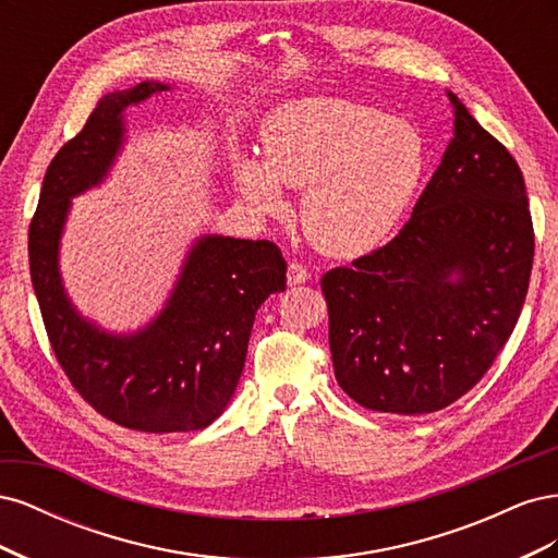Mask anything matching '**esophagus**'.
Returning a JSON list of instances; mask_svg holds the SVG:
<instances>
[{
  "instance_id": "1",
  "label": "esophagus",
  "mask_w": 558,
  "mask_h": 558,
  "mask_svg": "<svg viewBox=\"0 0 558 558\" xmlns=\"http://www.w3.org/2000/svg\"><path fill=\"white\" fill-rule=\"evenodd\" d=\"M310 279V272H307V267L302 265V263H291L289 265V283L291 286H295V283H305Z\"/></svg>"
}]
</instances>
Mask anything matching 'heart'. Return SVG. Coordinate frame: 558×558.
<instances>
[{"instance_id": "obj_1", "label": "heart", "mask_w": 558, "mask_h": 558, "mask_svg": "<svg viewBox=\"0 0 558 558\" xmlns=\"http://www.w3.org/2000/svg\"><path fill=\"white\" fill-rule=\"evenodd\" d=\"M265 158L244 156L238 183L263 214L286 209L283 185L305 189L300 223L337 258H356L388 240L428 172L421 130L340 97L286 102L263 125Z\"/></svg>"}]
</instances>
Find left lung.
Instances as JSON below:
<instances>
[{
    "label": "left lung",
    "instance_id": "1",
    "mask_svg": "<svg viewBox=\"0 0 558 558\" xmlns=\"http://www.w3.org/2000/svg\"><path fill=\"white\" fill-rule=\"evenodd\" d=\"M386 246L320 279L337 384L375 412L426 414L475 386L517 326L535 234L517 160L465 105Z\"/></svg>",
    "mask_w": 558,
    "mask_h": 558
}]
</instances>
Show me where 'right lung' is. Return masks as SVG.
<instances>
[{"instance_id": "right-lung-1", "label": "right lung", "mask_w": 558, "mask_h": 558, "mask_svg": "<svg viewBox=\"0 0 558 558\" xmlns=\"http://www.w3.org/2000/svg\"><path fill=\"white\" fill-rule=\"evenodd\" d=\"M162 90L170 86L144 81L99 99L83 130L48 165L27 251L48 342L81 398L118 426L185 433L221 416L238 388L256 312L286 289L279 246L199 238L165 310L134 335H111L83 318L58 269L72 197L107 177L123 146V111Z\"/></svg>"}]
</instances>
